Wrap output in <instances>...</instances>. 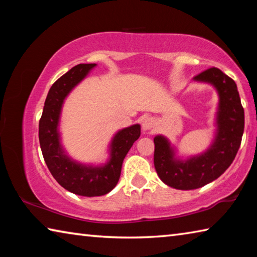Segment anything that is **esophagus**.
Returning <instances> with one entry per match:
<instances>
[{
  "label": "esophagus",
  "mask_w": 257,
  "mask_h": 257,
  "mask_svg": "<svg viewBox=\"0 0 257 257\" xmlns=\"http://www.w3.org/2000/svg\"><path fill=\"white\" fill-rule=\"evenodd\" d=\"M154 124H155V121L153 118H146L144 119V121H143V129H144L145 132H147V130H151L153 128Z\"/></svg>",
  "instance_id": "obj_1"
}]
</instances>
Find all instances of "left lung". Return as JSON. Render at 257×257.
<instances>
[{
    "label": "left lung",
    "mask_w": 257,
    "mask_h": 257,
    "mask_svg": "<svg viewBox=\"0 0 257 257\" xmlns=\"http://www.w3.org/2000/svg\"><path fill=\"white\" fill-rule=\"evenodd\" d=\"M195 80L214 85L220 96L217 133L205 153L180 161L163 136L154 138V167L164 184L176 189H196L215 180L227 170L241 144L245 114L236 82L220 69L210 68L195 76Z\"/></svg>",
    "instance_id": "8db88e82"
}]
</instances>
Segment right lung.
Here are the masks:
<instances>
[{"instance_id":"obj_1","label":"right lung","mask_w":257,"mask_h":257,"mask_svg":"<svg viewBox=\"0 0 257 257\" xmlns=\"http://www.w3.org/2000/svg\"><path fill=\"white\" fill-rule=\"evenodd\" d=\"M95 63L78 64L61 76L49 90L40 119L43 158L52 176L67 190L80 196H102L116 186L125 155L141 136V125L134 124L115 135L111 144V159L104 167H86L68 158L61 149L58 123L61 107L69 92L81 81Z\"/></svg>"}]
</instances>
